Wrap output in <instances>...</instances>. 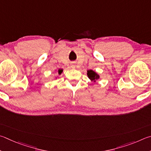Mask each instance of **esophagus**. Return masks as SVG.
Here are the masks:
<instances>
[{
	"instance_id": "34e87169",
	"label": "esophagus",
	"mask_w": 151,
	"mask_h": 151,
	"mask_svg": "<svg viewBox=\"0 0 151 151\" xmlns=\"http://www.w3.org/2000/svg\"><path fill=\"white\" fill-rule=\"evenodd\" d=\"M71 68H75V65H71Z\"/></svg>"
}]
</instances>
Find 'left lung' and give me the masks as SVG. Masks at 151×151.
Returning a JSON list of instances; mask_svg holds the SVG:
<instances>
[{
  "mask_svg": "<svg viewBox=\"0 0 151 151\" xmlns=\"http://www.w3.org/2000/svg\"><path fill=\"white\" fill-rule=\"evenodd\" d=\"M87 75H88V77L90 79V80L92 81H94V82H96V80H98L99 78V76L98 74L91 70H89L88 71Z\"/></svg>",
  "mask_w": 151,
  "mask_h": 151,
  "instance_id": "obj_1",
  "label": "left lung"
}]
</instances>
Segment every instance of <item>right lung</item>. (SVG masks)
I'll return each instance as SVG.
<instances>
[{"mask_svg":"<svg viewBox=\"0 0 151 151\" xmlns=\"http://www.w3.org/2000/svg\"><path fill=\"white\" fill-rule=\"evenodd\" d=\"M62 71H63L62 69H59V70H58V74H59V75H60V74L62 73Z\"/></svg>","mask_w":151,"mask_h":151,"instance_id":"add662e5","label":"right lung"}]
</instances>
